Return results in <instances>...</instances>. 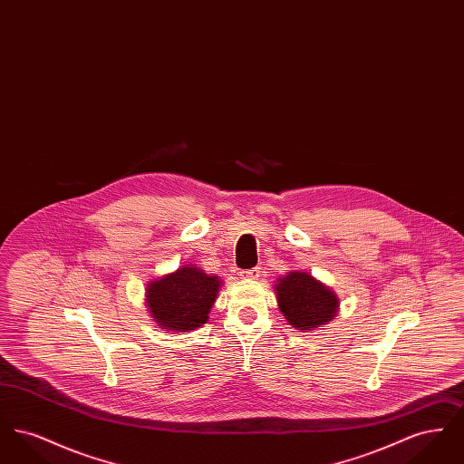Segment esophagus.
<instances>
[{
  "label": "esophagus",
  "mask_w": 464,
  "mask_h": 464,
  "mask_svg": "<svg viewBox=\"0 0 464 464\" xmlns=\"http://www.w3.org/2000/svg\"><path fill=\"white\" fill-rule=\"evenodd\" d=\"M243 280H257L261 276V267H252V269H246L240 273Z\"/></svg>",
  "instance_id": "esophagus-1"
}]
</instances>
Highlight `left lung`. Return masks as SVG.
<instances>
[{
	"label": "left lung",
	"mask_w": 464,
	"mask_h": 464,
	"mask_svg": "<svg viewBox=\"0 0 464 464\" xmlns=\"http://www.w3.org/2000/svg\"><path fill=\"white\" fill-rule=\"evenodd\" d=\"M275 288L282 314L297 331H313L329 324L339 308V299L331 288L304 271H290Z\"/></svg>",
	"instance_id": "left-lung-1"
}]
</instances>
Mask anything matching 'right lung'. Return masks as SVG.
Here are the masks:
<instances>
[{
	"instance_id": "obj_1",
	"label": "right lung",
	"mask_w": 464,
	"mask_h": 464,
	"mask_svg": "<svg viewBox=\"0 0 464 464\" xmlns=\"http://www.w3.org/2000/svg\"><path fill=\"white\" fill-rule=\"evenodd\" d=\"M221 280L197 266H182L146 288V303L158 327L169 332L195 331L207 324Z\"/></svg>"
}]
</instances>
